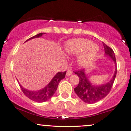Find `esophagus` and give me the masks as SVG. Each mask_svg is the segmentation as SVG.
Returning a JSON list of instances; mask_svg holds the SVG:
<instances>
[{
	"label": "esophagus",
	"mask_w": 131,
	"mask_h": 131,
	"mask_svg": "<svg viewBox=\"0 0 131 131\" xmlns=\"http://www.w3.org/2000/svg\"><path fill=\"white\" fill-rule=\"evenodd\" d=\"M71 74H72V71H71V70L67 71V76H69V75H71Z\"/></svg>",
	"instance_id": "obj_1"
}]
</instances>
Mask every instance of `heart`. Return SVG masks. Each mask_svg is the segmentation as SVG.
Segmentation results:
<instances>
[{
    "label": "heart",
    "instance_id": "obj_1",
    "mask_svg": "<svg viewBox=\"0 0 131 131\" xmlns=\"http://www.w3.org/2000/svg\"><path fill=\"white\" fill-rule=\"evenodd\" d=\"M99 50L97 45L83 38L71 40L64 47V51L68 54L79 55L77 62L82 67L89 65L95 59Z\"/></svg>",
    "mask_w": 131,
    "mask_h": 131
}]
</instances>
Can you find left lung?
Returning a JSON list of instances; mask_svg holds the SVG:
<instances>
[{"instance_id":"1","label":"left lung","mask_w":131,"mask_h":131,"mask_svg":"<svg viewBox=\"0 0 131 131\" xmlns=\"http://www.w3.org/2000/svg\"><path fill=\"white\" fill-rule=\"evenodd\" d=\"M103 43L105 56L111 59L115 64V72L110 82L102 85H95L89 80V78L86 73L85 69H83L74 72L79 77V85L74 88V91L83 102L86 103H94L105 98L110 93L116 77L117 66L115 54L110 47L104 43Z\"/></svg>"}]
</instances>
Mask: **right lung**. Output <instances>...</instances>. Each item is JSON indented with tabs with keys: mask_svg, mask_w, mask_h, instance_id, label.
I'll return each instance as SVG.
<instances>
[{
	"mask_svg": "<svg viewBox=\"0 0 131 131\" xmlns=\"http://www.w3.org/2000/svg\"><path fill=\"white\" fill-rule=\"evenodd\" d=\"M45 34H46V33H39V34H37V35L29 38V39H28L26 42H27V41H28L31 39H34V38L40 37L41 36H42V35H43ZM66 72H67V71H64L63 72H57V73L54 75V77L52 78L51 82H49L45 87H44L43 88L40 89V90H28V89L22 87V86L20 84L19 82V84L21 91H22V92H24V94L28 97V98H29V99H31V100L34 101V102H44L48 100L51 97H52V95H54V93H55L56 91V90H57L59 82H60L63 79H64V78L65 77Z\"/></svg>",
	"mask_w": 131,
	"mask_h": 131,
	"instance_id": "right-lung-1",
	"label": "right lung"
}]
</instances>
